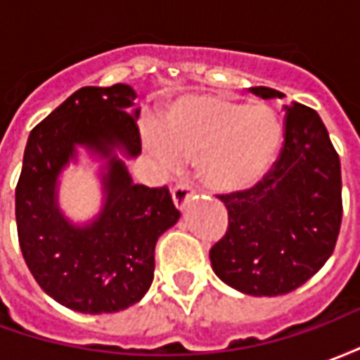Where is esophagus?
Instances as JSON below:
<instances>
[{"instance_id": "esophagus-1", "label": "esophagus", "mask_w": 360, "mask_h": 360, "mask_svg": "<svg viewBox=\"0 0 360 360\" xmlns=\"http://www.w3.org/2000/svg\"><path fill=\"white\" fill-rule=\"evenodd\" d=\"M193 187H191V183L188 181H179L175 187L172 188V198H173V204L177 206V210H183L187 202L191 200V196H193Z\"/></svg>"}]
</instances>
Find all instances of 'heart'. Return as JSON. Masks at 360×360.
<instances>
[{
    "label": "heart",
    "mask_w": 360,
    "mask_h": 360,
    "mask_svg": "<svg viewBox=\"0 0 360 360\" xmlns=\"http://www.w3.org/2000/svg\"><path fill=\"white\" fill-rule=\"evenodd\" d=\"M150 150L164 164L196 160V177L218 195L245 193L274 164L279 125L260 102L239 103L216 94H187L146 131Z\"/></svg>",
    "instance_id": "obj_1"
}]
</instances>
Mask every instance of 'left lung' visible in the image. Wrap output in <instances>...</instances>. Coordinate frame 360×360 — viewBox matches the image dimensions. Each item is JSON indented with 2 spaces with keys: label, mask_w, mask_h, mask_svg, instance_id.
<instances>
[{
  "label": "left lung",
  "mask_w": 360,
  "mask_h": 360,
  "mask_svg": "<svg viewBox=\"0 0 360 360\" xmlns=\"http://www.w3.org/2000/svg\"><path fill=\"white\" fill-rule=\"evenodd\" d=\"M264 100L283 98L252 86ZM229 214L224 239L210 250L224 283L252 297L301 287L332 257L341 226V165L316 111L285 105V142L257 187L221 195Z\"/></svg>",
  "instance_id": "obj_1"
}]
</instances>
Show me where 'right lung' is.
<instances>
[{"mask_svg":"<svg viewBox=\"0 0 360 360\" xmlns=\"http://www.w3.org/2000/svg\"><path fill=\"white\" fill-rule=\"evenodd\" d=\"M129 84L84 86L30 131L15 216L28 270L46 293L84 314L119 312L146 295L158 237L181 214L165 187L133 183L127 160L141 154ZM86 151L101 162L103 206L79 224L58 206L60 175Z\"/></svg>","mask_w":360,"mask_h":360,"instance_id":"obj_1","label":"right lung"}]
</instances>
